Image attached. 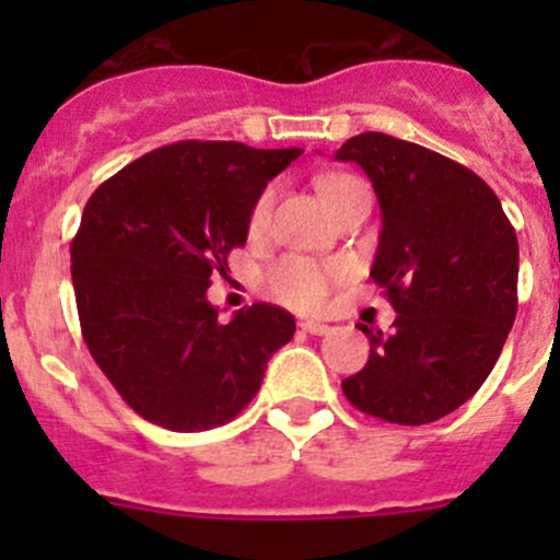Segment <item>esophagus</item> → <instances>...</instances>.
<instances>
[{
  "label": "esophagus",
  "mask_w": 560,
  "mask_h": 560,
  "mask_svg": "<svg viewBox=\"0 0 560 560\" xmlns=\"http://www.w3.org/2000/svg\"><path fill=\"white\" fill-rule=\"evenodd\" d=\"M301 330L312 332V336H327V332H330V327L322 325V322H312V319H306V322H301Z\"/></svg>",
  "instance_id": "1"
}]
</instances>
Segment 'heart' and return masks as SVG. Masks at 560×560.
Listing matches in <instances>:
<instances>
[{"label": "heart", "instance_id": "b5f03b06", "mask_svg": "<svg viewBox=\"0 0 560 560\" xmlns=\"http://www.w3.org/2000/svg\"><path fill=\"white\" fill-rule=\"evenodd\" d=\"M319 191L325 195L327 206L332 211L347 206L354 195L369 191V186L349 173H325L316 180ZM273 186H265L254 200L252 213H248V230L252 233H262L270 222V211H273ZM347 279V265L343 262H319V259L303 257V254H287V257L276 259L268 270H265V287L276 301L287 303L301 312H319L330 298L332 287L338 281Z\"/></svg>", "mask_w": 560, "mask_h": 560}]
</instances>
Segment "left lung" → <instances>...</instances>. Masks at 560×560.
Returning <instances> with one entry per match:
<instances>
[{"label":"left lung","mask_w":560,"mask_h":560,"mask_svg":"<svg viewBox=\"0 0 560 560\" xmlns=\"http://www.w3.org/2000/svg\"><path fill=\"white\" fill-rule=\"evenodd\" d=\"M358 162L382 208L371 279L395 308L371 330L349 404L398 425H425L466 404L493 371L517 314V235L495 191L447 156L385 132L336 151Z\"/></svg>","instance_id":"left-lung-1"}]
</instances>
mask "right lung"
Instances as JSON below:
<instances>
[{"label": "right lung", "mask_w": 560, "mask_h": 560, "mask_svg": "<svg viewBox=\"0 0 560 560\" xmlns=\"http://www.w3.org/2000/svg\"><path fill=\"white\" fill-rule=\"evenodd\" d=\"M301 149L180 140L97 186L72 238L83 341L124 400L167 431L233 420L262 385L268 360L295 336L270 303L230 322L206 298L228 254L246 244L248 213Z\"/></svg>", "instance_id": "1"}]
</instances>
